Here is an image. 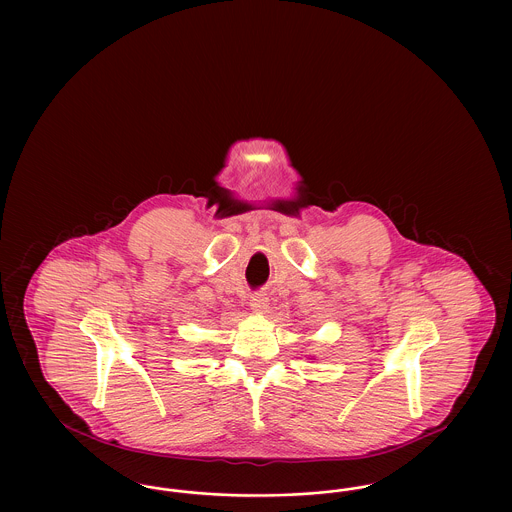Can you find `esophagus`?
<instances>
[{"mask_svg": "<svg viewBox=\"0 0 512 512\" xmlns=\"http://www.w3.org/2000/svg\"><path fill=\"white\" fill-rule=\"evenodd\" d=\"M249 303H251V309H253V311H257V313H267L268 297L265 293H255Z\"/></svg>", "mask_w": 512, "mask_h": 512, "instance_id": "34e87169", "label": "esophagus"}]
</instances>
